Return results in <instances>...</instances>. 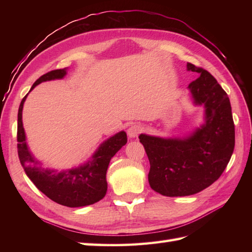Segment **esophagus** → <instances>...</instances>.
<instances>
[{
    "mask_svg": "<svg viewBox=\"0 0 252 252\" xmlns=\"http://www.w3.org/2000/svg\"><path fill=\"white\" fill-rule=\"evenodd\" d=\"M141 130V126L138 125H132L129 129H127V136H129V138H135L140 134Z\"/></svg>",
    "mask_w": 252,
    "mask_h": 252,
    "instance_id": "esophagus-1",
    "label": "esophagus"
}]
</instances>
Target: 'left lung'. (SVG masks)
Instances as JSON below:
<instances>
[{
	"label": "left lung",
	"mask_w": 252,
	"mask_h": 252,
	"mask_svg": "<svg viewBox=\"0 0 252 252\" xmlns=\"http://www.w3.org/2000/svg\"><path fill=\"white\" fill-rule=\"evenodd\" d=\"M186 68L199 74L189 91L192 104L203 107V121L182 136H138L151 163L149 185L168 197L194 195L215 183L235 146L232 107L225 91L207 70L190 63Z\"/></svg>",
	"instance_id": "left-lung-1"
}]
</instances>
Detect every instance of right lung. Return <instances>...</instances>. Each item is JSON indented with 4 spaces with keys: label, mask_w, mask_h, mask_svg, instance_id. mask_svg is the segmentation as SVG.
<instances>
[{
    "label": "right lung",
    "mask_w": 252,
    "mask_h": 252,
    "mask_svg": "<svg viewBox=\"0 0 252 252\" xmlns=\"http://www.w3.org/2000/svg\"><path fill=\"white\" fill-rule=\"evenodd\" d=\"M68 68L47 72L32 85L29 93L36 85L52 80H62L67 76ZM28 93V94H29ZM27 94L18 109L17 142L18 156L27 176L36 189L60 205L76 208L90 206L103 199L107 191L106 173L111 158L126 144V133L120 131L107 138L96 148L87 161L78 167L58 171L44 168L41 160L35 158L27 143L23 123V109Z\"/></svg>",
    "instance_id": "obj_1"
}]
</instances>
